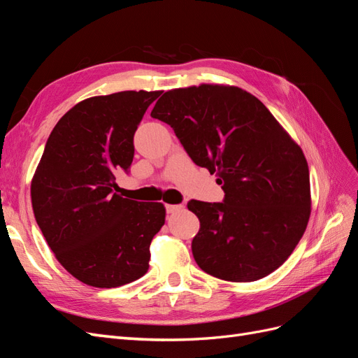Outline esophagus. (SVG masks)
<instances>
[{
	"instance_id": "esophagus-1",
	"label": "esophagus",
	"mask_w": 358,
	"mask_h": 358,
	"mask_svg": "<svg viewBox=\"0 0 358 358\" xmlns=\"http://www.w3.org/2000/svg\"><path fill=\"white\" fill-rule=\"evenodd\" d=\"M166 209H167L169 213H176V212L183 209V206L182 204H167Z\"/></svg>"
}]
</instances>
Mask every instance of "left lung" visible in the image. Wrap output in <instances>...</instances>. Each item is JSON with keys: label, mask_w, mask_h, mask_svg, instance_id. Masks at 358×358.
<instances>
[{"label": "left lung", "mask_w": 358, "mask_h": 358, "mask_svg": "<svg viewBox=\"0 0 358 358\" xmlns=\"http://www.w3.org/2000/svg\"><path fill=\"white\" fill-rule=\"evenodd\" d=\"M150 116L169 124L191 159L210 173L224 203L191 200L199 267L230 282H252L282 266L310 216L308 161L257 96L201 83L162 94Z\"/></svg>", "instance_id": "1"}]
</instances>
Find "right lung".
Wrapping results in <instances>:
<instances>
[{"label": "right lung", "mask_w": 358, "mask_h": 358, "mask_svg": "<svg viewBox=\"0 0 358 358\" xmlns=\"http://www.w3.org/2000/svg\"><path fill=\"white\" fill-rule=\"evenodd\" d=\"M161 92L122 91L78 103L52 129L32 176L40 230L61 266L86 285L116 288L149 268L166 208L122 199L115 173L131 166L137 125Z\"/></svg>", "instance_id": "add662e5"}]
</instances>
